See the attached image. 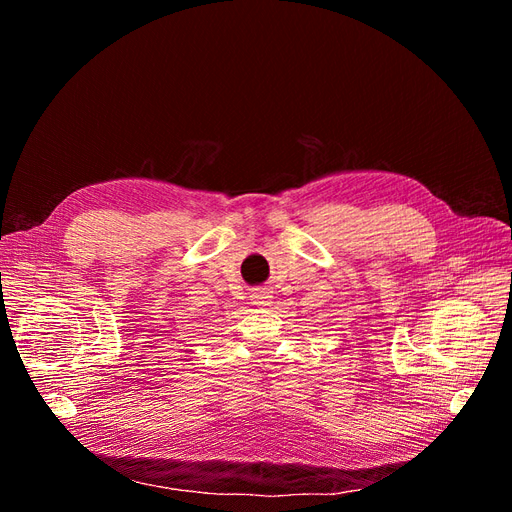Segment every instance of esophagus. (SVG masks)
<instances>
[{"label":"esophagus","instance_id":"esophagus-1","mask_svg":"<svg viewBox=\"0 0 512 512\" xmlns=\"http://www.w3.org/2000/svg\"><path fill=\"white\" fill-rule=\"evenodd\" d=\"M270 302H272V291L268 287H259L251 293V304L257 306V308L270 306Z\"/></svg>","mask_w":512,"mask_h":512}]
</instances>
